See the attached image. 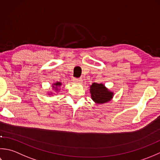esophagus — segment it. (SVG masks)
<instances>
[{"label": "esophagus", "mask_w": 160, "mask_h": 160, "mask_svg": "<svg viewBox=\"0 0 160 160\" xmlns=\"http://www.w3.org/2000/svg\"><path fill=\"white\" fill-rule=\"evenodd\" d=\"M73 82L74 83H82V79H73Z\"/></svg>", "instance_id": "esophagus-1"}]
</instances>
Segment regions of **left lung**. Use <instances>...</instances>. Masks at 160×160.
I'll return each instance as SVG.
<instances>
[{
    "instance_id": "1",
    "label": "left lung",
    "mask_w": 160,
    "mask_h": 160,
    "mask_svg": "<svg viewBox=\"0 0 160 160\" xmlns=\"http://www.w3.org/2000/svg\"><path fill=\"white\" fill-rule=\"evenodd\" d=\"M91 98L97 104H103L110 102L114 97V92L110 90L103 83H93L90 86Z\"/></svg>"
}]
</instances>
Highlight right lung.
<instances>
[{
  "mask_svg": "<svg viewBox=\"0 0 160 160\" xmlns=\"http://www.w3.org/2000/svg\"><path fill=\"white\" fill-rule=\"evenodd\" d=\"M62 86V83L60 81H57L52 85V92H49L48 93V95H52V94H57L60 90V87ZM56 93H55V92Z\"/></svg>",
  "mask_w": 160,
  "mask_h": 160,
  "instance_id": "right-lung-1",
  "label": "right lung"
}]
</instances>
